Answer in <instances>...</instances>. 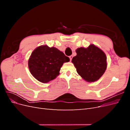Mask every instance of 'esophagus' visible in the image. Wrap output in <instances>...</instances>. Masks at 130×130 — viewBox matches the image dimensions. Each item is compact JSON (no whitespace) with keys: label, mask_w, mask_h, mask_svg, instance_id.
I'll list each match as a JSON object with an SVG mask.
<instances>
[{"label":"esophagus","mask_w":130,"mask_h":130,"mask_svg":"<svg viewBox=\"0 0 130 130\" xmlns=\"http://www.w3.org/2000/svg\"><path fill=\"white\" fill-rule=\"evenodd\" d=\"M73 57V55H71V56H69V58H70V61L72 60V59Z\"/></svg>","instance_id":"34e87169"}]
</instances>
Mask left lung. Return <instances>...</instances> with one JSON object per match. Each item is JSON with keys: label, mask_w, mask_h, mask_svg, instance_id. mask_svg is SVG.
Wrapping results in <instances>:
<instances>
[{"label": "left lung", "mask_w": 130, "mask_h": 130, "mask_svg": "<svg viewBox=\"0 0 130 130\" xmlns=\"http://www.w3.org/2000/svg\"><path fill=\"white\" fill-rule=\"evenodd\" d=\"M76 56L72 62L77 73L87 82L96 81L102 76L107 68V57L101 49L93 44L87 48L76 50Z\"/></svg>", "instance_id": "left-lung-1"}]
</instances>
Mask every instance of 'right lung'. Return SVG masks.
<instances>
[{
    "instance_id": "obj_1",
    "label": "right lung",
    "mask_w": 130,
    "mask_h": 130,
    "mask_svg": "<svg viewBox=\"0 0 130 130\" xmlns=\"http://www.w3.org/2000/svg\"><path fill=\"white\" fill-rule=\"evenodd\" d=\"M69 61V58L58 49L45 45L33 51L28 66L30 73L36 79L47 83L55 79L60 74L63 64Z\"/></svg>"
}]
</instances>
